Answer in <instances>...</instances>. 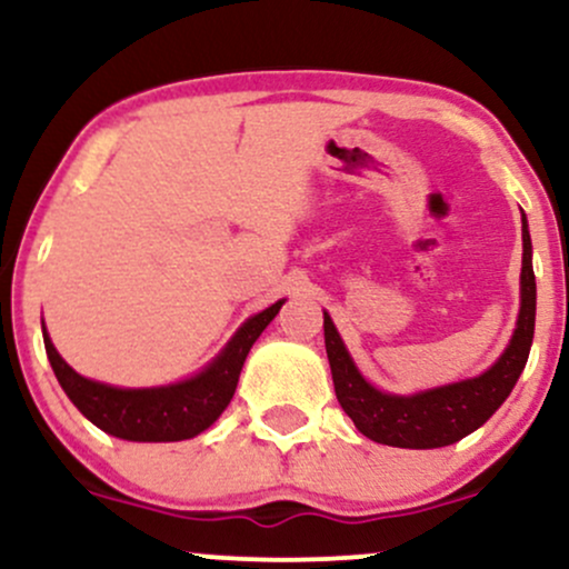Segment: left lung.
<instances>
[{
    "label": "left lung",
    "instance_id": "8db88e82",
    "mask_svg": "<svg viewBox=\"0 0 569 569\" xmlns=\"http://www.w3.org/2000/svg\"><path fill=\"white\" fill-rule=\"evenodd\" d=\"M521 310L516 331L506 352L492 369L473 380H462L443 388L426 390L417 396H390L363 380L352 358L345 350L335 323L323 312L326 356H329L331 377L339 407L356 422L363 436L377 443L401 449H436L460 441L473 433L498 411L513 390L516 380L525 371L527 356L535 335V272H532V243L527 219L521 217Z\"/></svg>",
    "mask_w": 569,
    "mask_h": 569
}]
</instances>
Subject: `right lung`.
<instances>
[{"instance_id":"right-lung-1","label":"right lung","mask_w":569,"mask_h":569,"mask_svg":"<svg viewBox=\"0 0 569 569\" xmlns=\"http://www.w3.org/2000/svg\"><path fill=\"white\" fill-rule=\"evenodd\" d=\"M280 305L283 302H276L259 316L248 318L232 337V342L206 371L187 382L168 385V388L122 390L84 380L58 356L48 331L42 329L44 350H48L50 367L71 403L93 426L126 441H184L213 426L227 403L232 401L248 350L267 329V323L278 316Z\"/></svg>"}]
</instances>
